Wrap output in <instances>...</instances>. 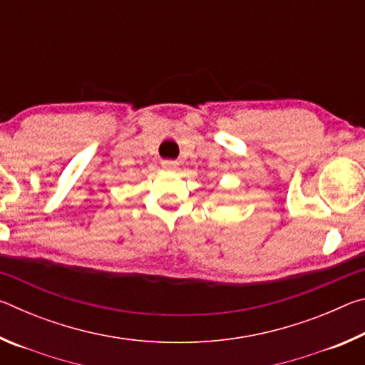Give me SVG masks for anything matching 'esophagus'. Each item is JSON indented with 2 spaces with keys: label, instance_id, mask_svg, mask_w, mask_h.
<instances>
[{
  "label": "esophagus",
  "instance_id": "1",
  "mask_svg": "<svg viewBox=\"0 0 365 365\" xmlns=\"http://www.w3.org/2000/svg\"><path fill=\"white\" fill-rule=\"evenodd\" d=\"M160 165H163L165 170H172V169L177 168V163H175V160H163Z\"/></svg>",
  "mask_w": 365,
  "mask_h": 365
}]
</instances>
